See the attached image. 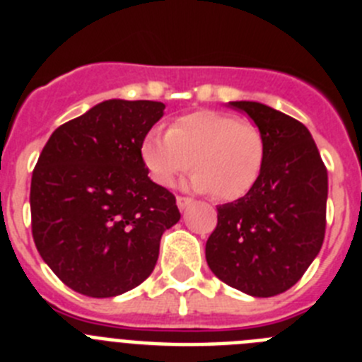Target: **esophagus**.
Masks as SVG:
<instances>
[{"label": "esophagus", "instance_id": "34e87169", "mask_svg": "<svg viewBox=\"0 0 362 362\" xmlns=\"http://www.w3.org/2000/svg\"><path fill=\"white\" fill-rule=\"evenodd\" d=\"M175 203H177L179 210H185V209H188V206H190V204L194 203V201H192L190 197H181V196H177V199H175Z\"/></svg>", "mask_w": 362, "mask_h": 362}]
</instances>
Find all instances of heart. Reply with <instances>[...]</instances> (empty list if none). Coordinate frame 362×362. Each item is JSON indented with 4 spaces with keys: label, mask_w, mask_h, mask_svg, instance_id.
Wrapping results in <instances>:
<instances>
[{
    "label": "heart",
    "mask_w": 362,
    "mask_h": 362,
    "mask_svg": "<svg viewBox=\"0 0 362 362\" xmlns=\"http://www.w3.org/2000/svg\"><path fill=\"white\" fill-rule=\"evenodd\" d=\"M139 158L159 187H174L192 165L196 174L190 188L212 192L221 201H235L263 174L267 139L252 121L226 112L199 110L177 117L166 134L150 130L139 145Z\"/></svg>",
    "instance_id": "obj_1"
}]
</instances>
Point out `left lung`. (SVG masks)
<instances>
[{"mask_svg":"<svg viewBox=\"0 0 362 362\" xmlns=\"http://www.w3.org/2000/svg\"><path fill=\"white\" fill-rule=\"evenodd\" d=\"M267 139L261 177L246 196L217 206L206 263L223 283L254 297L286 292L325 241L328 172L305 124L257 101H230Z\"/></svg>","mask_w":362,"mask_h":362,"instance_id":"left-lung-1","label":"left lung"}]
</instances>
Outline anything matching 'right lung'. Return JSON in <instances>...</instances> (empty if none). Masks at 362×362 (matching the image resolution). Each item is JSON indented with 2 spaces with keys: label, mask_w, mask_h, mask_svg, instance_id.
Here are the masks:
<instances>
[{
  "label": "right lung",
  "mask_w": 362,
  "mask_h": 362,
  "mask_svg": "<svg viewBox=\"0 0 362 362\" xmlns=\"http://www.w3.org/2000/svg\"><path fill=\"white\" fill-rule=\"evenodd\" d=\"M159 101L108 99L62 124L32 172V238L74 292L114 297L152 274L165 230L181 214L148 177L139 145L163 117Z\"/></svg>",
  "instance_id": "obj_1"
}]
</instances>
